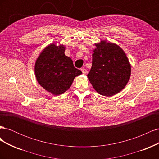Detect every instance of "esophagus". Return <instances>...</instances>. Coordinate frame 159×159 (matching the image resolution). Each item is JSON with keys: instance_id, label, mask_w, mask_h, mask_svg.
Segmentation results:
<instances>
[{"instance_id": "34e87169", "label": "esophagus", "mask_w": 159, "mask_h": 159, "mask_svg": "<svg viewBox=\"0 0 159 159\" xmlns=\"http://www.w3.org/2000/svg\"><path fill=\"white\" fill-rule=\"evenodd\" d=\"M81 71H82V73L84 74L87 73V70H86V69H85V68H81Z\"/></svg>"}]
</instances>
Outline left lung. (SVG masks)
I'll return each mask as SVG.
<instances>
[{"mask_svg":"<svg viewBox=\"0 0 159 159\" xmlns=\"http://www.w3.org/2000/svg\"><path fill=\"white\" fill-rule=\"evenodd\" d=\"M95 46L88 77L99 94L112 96L125 87L131 75V65L119 46L102 41Z\"/></svg>","mask_w":159,"mask_h":159,"instance_id":"left-lung-1","label":"left lung"}]
</instances>
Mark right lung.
<instances>
[{"label": "right lung", "instance_id": "1", "mask_svg": "<svg viewBox=\"0 0 159 159\" xmlns=\"http://www.w3.org/2000/svg\"><path fill=\"white\" fill-rule=\"evenodd\" d=\"M63 45L48 46L38 57L35 74L38 83L46 91L58 95L68 90L75 77L82 74L73 61L64 54Z\"/></svg>", "mask_w": 159, "mask_h": 159}]
</instances>
